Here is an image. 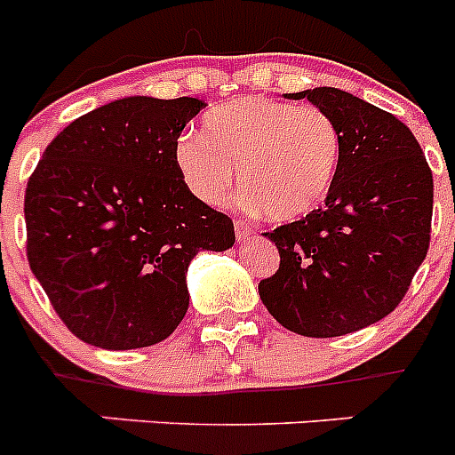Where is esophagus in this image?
<instances>
[{
    "instance_id": "34e87169",
    "label": "esophagus",
    "mask_w": 455,
    "mask_h": 455,
    "mask_svg": "<svg viewBox=\"0 0 455 455\" xmlns=\"http://www.w3.org/2000/svg\"><path fill=\"white\" fill-rule=\"evenodd\" d=\"M252 235V225L248 223V220H235V236L239 243H243L246 239H251Z\"/></svg>"
}]
</instances>
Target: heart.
<instances>
[{"label": "heart", "instance_id": "b5f03b06", "mask_svg": "<svg viewBox=\"0 0 455 455\" xmlns=\"http://www.w3.org/2000/svg\"><path fill=\"white\" fill-rule=\"evenodd\" d=\"M341 156L339 127L316 107L241 98L204 120V134H182L175 164L188 191L216 204L239 166L243 203L275 223L303 219L331 193Z\"/></svg>", "mask_w": 455, "mask_h": 455}]
</instances>
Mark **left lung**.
Segmentation results:
<instances>
[{"mask_svg":"<svg viewBox=\"0 0 455 455\" xmlns=\"http://www.w3.org/2000/svg\"><path fill=\"white\" fill-rule=\"evenodd\" d=\"M284 98L335 120L341 156L325 203L264 236L280 252L259 283L273 319L305 337H339L385 319L403 300L431 241L433 172L412 132L339 88Z\"/></svg>","mask_w":455,"mask_h":455,"instance_id":"1","label":"left lung"}]
</instances>
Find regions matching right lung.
I'll return each mask as SVG.
<instances>
[{
	"label": "right lung",
	"instance_id": "1",
	"mask_svg": "<svg viewBox=\"0 0 455 455\" xmlns=\"http://www.w3.org/2000/svg\"><path fill=\"white\" fill-rule=\"evenodd\" d=\"M207 104L116 100L72 120L24 193L27 257L72 335L98 348L159 344L188 309L187 271L235 225L184 184L175 143Z\"/></svg>",
	"mask_w": 455,
	"mask_h": 455
}]
</instances>
